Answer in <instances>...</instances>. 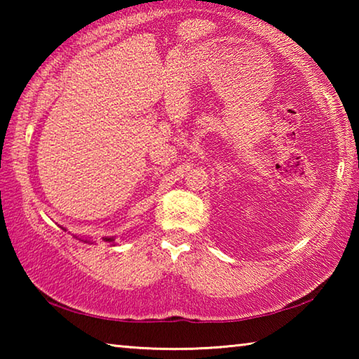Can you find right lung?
I'll list each match as a JSON object with an SVG mask.
<instances>
[{"label":"right lung","instance_id":"obj_1","mask_svg":"<svg viewBox=\"0 0 359 359\" xmlns=\"http://www.w3.org/2000/svg\"><path fill=\"white\" fill-rule=\"evenodd\" d=\"M106 241H109V242H111V241H114V239H106Z\"/></svg>","mask_w":359,"mask_h":359}]
</instances>
